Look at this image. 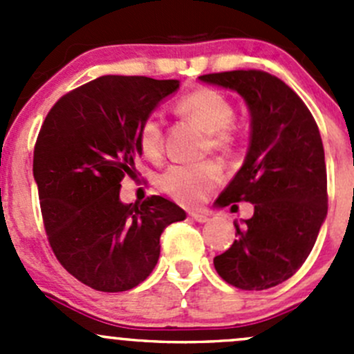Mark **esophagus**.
I'll list each match as a JSON object with an SVG mask.
<instances>
[{
	"label": "esophagus",
	"instance_id": "34e87169",
	"mask_svg": "<svg viewBox=\"0 0 354 354\" xmlns=\"http://www.w3.org/2000/svg\"><path fill=\"white\" fill-rule=\"evenodd\" d=\"M190 217L194 221H197V223H207L209 221V216L203 212H190Z\"/></svg>",
	"mask_w": 354,
	"mask_h": 354
}]
</instances>
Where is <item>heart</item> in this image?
<instances>
[{
    "label": "heart",
    "mask_w": 354,
    "mask_h": 354,
    "mask_svg": "<svg viewBox=\"0 0 354 354\" xmlns=\"http://www.w3.org/2000/svg\"><path fill=\"white\" fill-rule=\"evenodd\" d=\"M178 114L195 123L200 130L209 133V144L214 151L227 152L234 145V135L230 124L234 120L231 102L212 88H197L183 95L176 102ZM162 124L157 116L145 118L138 130V147L145 157H156L162 152ZM221 180V169L214 162L195 166H173L159 178L160 190L171 198L187 205H194L205 197L209 190Z\"/></svg>",
    "instance_id": "1"
}]
</instances>
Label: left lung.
I'll return each instance as SVG.
<instances>
[{
  "label": "left lung",
  "mask_w": 354,
  "mask_h": 354,
  "mask_svg": "<svg viewBox=\"0 0 354 354\" xmlns=\"http://www.w3.org/2000/svg\"><path fill=\"white\" fill-rule=\"evenodd\" d=\"M198 78L238 92L252 116L243 166L216 205L250 202L253 216L243 224L234 221L238 240L214 259V267L234 288H274L303 266L327 216L319 127L298 94L267 71L234 70Z\"/></svg>",
  "instance_id": "left-lung-1"
}]
</instances>
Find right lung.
Returning a JSON list of instances; mask_svg holds the SVG:
<instances>
[{
  "instance_id": "1",
  "label": "right lung",
  "mask_w": 354,
  "mask_h": 354,
  "mask_svg": "<svg viewBox=\"0 0 354 354\" xmlns=\"http://www.w3.org/2000/svg\"><path fill=\"white\" fill-rule=\"evenodd\" d=\"M178 80L104 75L63 95L46 116L34 149V180L49 245L88 288L120 292L138 286L159 260V238L185 210L152 195L120 200L135 176L138 130Z\"/></svg>"
}]
</instances>
